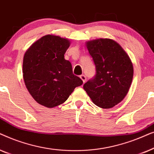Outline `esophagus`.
<instances>
[{"label":"esophagus","instance_id":"obj_1","mask_svg":"<svg viewBox=\"0 0 154 154\" xmlns=\"http://www.w3.org/2000/svg\"><path fill=\"white\" fill-rule=\"evenodd\" d=\"M80 78H81V79L82 80V81H83V83H85V81H86V77L85 76V75H80Z\"/></svg>","mask_w":154,"mask_h":154}]
</instances>
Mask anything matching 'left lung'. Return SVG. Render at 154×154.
Returning <instances> with one entry per match:
<instances>
[{"label": "left lung", "instance_id": "obj_1", "mask_svg": "<svg viewBox=\"0 0 154 154\" xmlns=\"http://www.w3.org/2000/svg\"><path fill=\"white\" fill-rule=\"evenodd\" d=\"M96 74L83 85L92 102L102 109L112 108L125 98L133 78L130 57L116 41L98 38L86 42Z\"/></svg>", "mask_w": 154, "mask_h": 154}]
</instances>
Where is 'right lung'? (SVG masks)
Masks as SVG:
<instances>
[{"instance_id": "right-lung-1", "label": "right lung", "mask_w": 154, "mask_h": 154, "mask_svg": "<svg viewBox=\"0 0 154 154\" xmlns=\"http://www.w3.org/2000/svg\"><path fill=\"white\" fill-rule=\"evenodd\" d=\"M68 38L48 34L31 45L23 59V79L26 89L39 104L53 108L66 101L83 81L73 73L64 59Z\"/></svg>"}]
</instances>
